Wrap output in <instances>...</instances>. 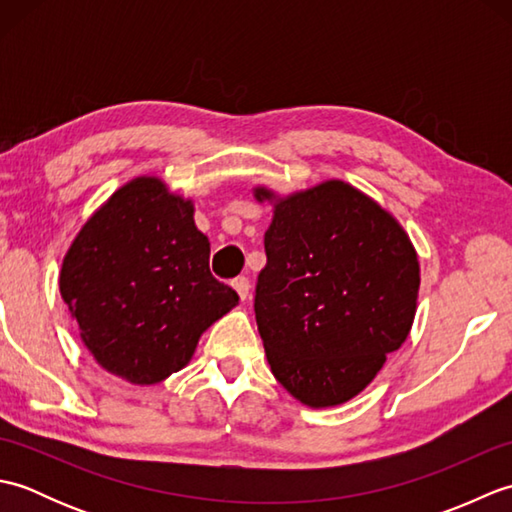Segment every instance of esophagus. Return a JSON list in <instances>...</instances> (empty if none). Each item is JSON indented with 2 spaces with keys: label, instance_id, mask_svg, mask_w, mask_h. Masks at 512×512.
<instances>
[{
  "label": "esophagus",
  "instance_id": "1",
  "mask_svg": "<svg viewBox=\"0 0 512 512\" xmlns=\"http://www.w3.org/2000/svg\"><path fill=\"white\" fill-rule=\"evenodd\" d=\"M231 286L235 288V292L239 295V299H242V301H246V299H248L250 284H248V279H246V277H235Z\"/></svg>",
  "mask_w": 512,
  "mask_h": 512
}]
</instances>
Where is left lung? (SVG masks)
Returning <instances> with one entry per match:
<instances>
[{
  "label": "left lung",
  "instance_id": "8db88e82",
  "mask_svg": "<svg viewBox=\"0 0 512 512\" xmlns=\"http://www.w3.org/2000/svg\"><path fill=\"white\" fill-rule=\"evenodd\" d=\"M255 295L270 372L310 409L356 398L400 350L418 308L420 262L385 206L343 180L279 195Z\"/></svg>",
  "mask_w": 512,
  "mask_h": 512
}]
</instances>
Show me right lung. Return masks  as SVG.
I'll list each match as a JSON object with an SVG mask.
<instances>
[{
  "label": "right lung",
  "mask_w": 512,
  "mask_h": 512,
  "mask_svg": "<svg viewBox=\"0 0 512 512\" xmlns=\"http://www.w3.org/2000/svg\"><path fill=\"white\" fill-rule=\"evenodd\" d=\"M191 198L158 176L116 189L76 233L59 273L61 299L105 372L156 385L191 363L200 336L237 306L209 270V237Z\"/></svg>",
  "instance_id": "1"
}]
</instances>
